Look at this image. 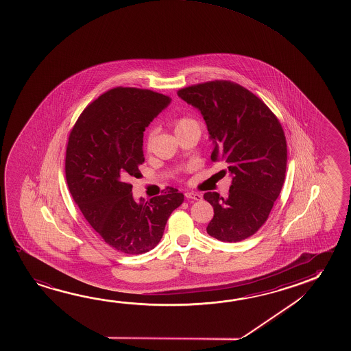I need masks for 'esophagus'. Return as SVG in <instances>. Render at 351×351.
I'll return each mask as SVG.
<instances>
[{
    "mask_svg": "<svg viewBox=\"0 0 351 351\" xmlns=\"http://www.w3.org/2000/svg\"><path fill=\"white\" fill-rule=\"evenodd\" d=\"M184 195H186V198H189V199H195V201H201L202 199V195L197 193V192H186Z\"/></svg>",
    "mask_w": 351,
    "mask_h": 351,
    "instance_id": "34e87169",
    "label": "esophagus"
}]
</instances>
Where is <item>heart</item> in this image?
<instances>
[{"instance_id": "obj_1", "label": "heart", "mask_w": 351, "mask_h": 351, "mask_svg": "<svg viewBox=\"0 0 351 351\" xmlns=\"http://www.w3.org/2000/svg\"><path fill=\"white\" fill-rule=\"evenodd\" d=\"M173 130H175L176 134L192 131V130L199 131V125H198V122L195 119L180 117V119H176V120L173 121ZM154 136H156V130L154 128L148 130L147 136H145V145H147V148H149L150 144H152L153 139H154Z\"/></svg>"}]
</instances>
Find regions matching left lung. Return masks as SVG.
I'll use <instances>...</instances> for the list:
<instances>
[{"label":"left lung","mask_w":351,"mask_h":351,"mask_svg":"<svg viewBox=\"0 0 351 351\" xmlns=\"http://www.w3.org/2000/svg\"><path fill=\"white\" fill-rule=\"evenodd\" d=\"M178 95L201 111L214 143L210 159L224 162L232 175L228 197L203 195L214 209L207 232L219 241H242L262 228L280 195L287 160L282 125L258 97L235 82L199 83Z\"/></svg>","instance_id":"obj_1"}]
</instances>
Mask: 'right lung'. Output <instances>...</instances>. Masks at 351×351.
<instances>
[{"mask_svg": "<svg viewBox=\"0 0 351 351\" xmlns=\"http://www.w3.org/2000/svg\"><path fill=\"white\" fill-rule=\"evenodd\" d=\"M171 99L149 89L117 86L83 110L69 133L64 171L86 221L116 251L141 254L160 241L184 195L170 189L149 202L133 199L131 178L141 176L143 132Z\"/></svg>", "mask_w": 351, "mask_h": 351, "instance_id": "right-lung-1", "label": "right lung"}]
</instances>
